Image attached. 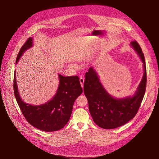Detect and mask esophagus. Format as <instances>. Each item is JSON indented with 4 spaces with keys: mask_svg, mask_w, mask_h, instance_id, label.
<instances>
[{
    "mask_svg": "<svg viewBox=\"0 0 159 159\" xmlns=\"http://www.w3.org/2000/svg\"><path fill=\"white\" fill-rule=\"evenodd\" d=\"M84 79L82 78V77H80V83L81 84V86L82 88L84 87Z\"/></svg>",
    "mask_w": 159,
    "mask_h": 159,
    "instance_id": "esophagus-1",
    "label": "esophagus"
}]
</instances>
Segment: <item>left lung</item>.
<instances>
[{
    "label": "left lung",
    "mask_w": 159,
    "mask_h": 159,
    "mask_svg": "<svg viewBox=\"0 0 159 159\" xmlns=\"http://www.w3.org/2000/svg\"><path fill=\"white\" fill-rule=\"evenodd\" d=\"M131 46L143 62V79L133 97L121 99L113 98L106 91L100 82L97 73L93 67L86 73L84 92L89 104L91 117L100 127L113 129L119 127L134 118L138 111L146 87V67L144 54L136 41L131 42Z\"/></svg>",
    "instance_id": "left-lung-1"
}]
</instances>
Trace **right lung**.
Returning a JSON list of instances; mask_svg holds the SVG:
<instances>
[{
    "mask_svg": "<svg viewBox=\"0 0 159 159\" xmlns=\"http://www.w3.org/2000/svg\"><path fill=\"white\" fill-rule=\"evenodd\" d=\"M33 45V38H29L20 48L16 63L23 53ZM58 75L59 84L55 96L45 104L36 106L25 103L20 97L14 74V94L21 111L31 125L45 132L57 131L64 127L70 120L75 100L83 91L78 76Z\"/></svg>",
    "mask_w": 159,
    "mask_h": 159,
    "instance_id": "1",
    "label": "right lung"
}]
</instances>
